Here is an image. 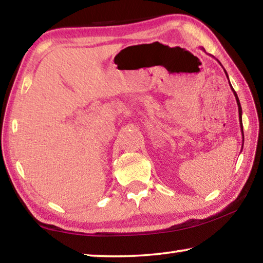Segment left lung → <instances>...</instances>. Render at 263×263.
Here are the masks:
<instances>
[{
  "mask_svg": "<svg viewBox=\"0 0 263 263\" xmlns=\"http://www.w3.org/2000/svg\"><path fill=\"white\" fill-rule=\"evenodd\" d=\"M219 64H220V62H219ZM224 70H225V69H224ZM225 74H226V77H228V79H229V75H228V73H226V70H225ZM229 82H230V80H229ZM230 86H231V83H230ZM231 89H232L233 94H234V96H235V100H237L238 110H239V121H240V128H241V133H242V145H243V128H242V117H241V115H242V109H241V105H240V102H239V99H238V95H237V92L234 91V89L232 88V86H231Z\"/></svg>",
  "mask_w": 263,
  "mask_h": 263,
  "instance_id": "left-lung-1",
  "label": "left lung"
}]
</instances>
